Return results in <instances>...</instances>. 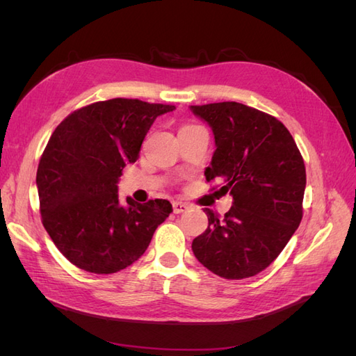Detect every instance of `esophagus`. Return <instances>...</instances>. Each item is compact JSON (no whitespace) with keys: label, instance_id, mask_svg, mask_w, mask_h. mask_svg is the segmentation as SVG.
Listing matches in <instances>:
<instances>
[{"label":"esophagus","instance_id":"esophagus-1","mask_svg":"<svg viewBox=\"0 0 356 356\" xmlns=\"http://www.w3.org/2000/svg\"><path fill=\"white\" fill-rule=\"evenodd\" d=\"M172 207H174V212L175 213H182V212H186L190 207H188V203H186V202H174L172 203Z\"/></svg>","mask_w":356,"mask_h":356}]
</instances>
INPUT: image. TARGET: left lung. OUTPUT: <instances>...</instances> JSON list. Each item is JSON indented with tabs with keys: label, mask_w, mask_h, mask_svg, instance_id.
Listing matches in <instances>:
<instances>
[{
	"label": "left lung",
	"mask_w": 356,
	"mask_h": 356,
	"mask_svg": "<svg viewBox=\"0 0 356 356\" xmlns=\"http://www.w3.org/2000/svg\"><path fill=\"white\" fill-rule=\"evenodd\" d=\"M215 139L207 181L220 179L233 207L193 241L197 260L215 275L243 279L263 272L282 252L303 217L306 168L288 129L239 102L191 105Z\"/></svg>",
	"instance_id": "1"
}]
</instances>
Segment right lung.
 Returning a JSON list of instances; mask_svg holds the SVG:
<instances>
[{
    "mask_svg": "<svg viewBox=\"0 0 356 356\" xmlns=\"http://www.w3.org/2000/svg\"><path fill=\"white\" fill-rule=\"evenodd\" d=\"M174 105L115 98L71 113L40 159L42 225L68 261L110 275L141 257L172 212L168 200L118 199V179L136 161L149 127Z\"/></svg>",
    "mask_w": 356,
    "mask_h": 356,
    "instance_id": "1",
    "label": "right lung"
}]
</instances>
